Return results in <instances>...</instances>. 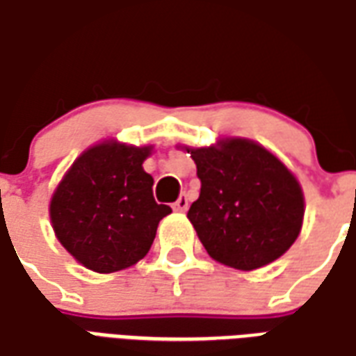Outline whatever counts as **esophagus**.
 I'll list each match as a JSON object with an SVG mask.
<instances>
[{
	"label": "esophagus",
	"instance_id": "34e87169",
	"mask_svg": "<svg viewBox=\"0 0 356 356\" xmlns=\"http://www.w3.org/2000/svg\"><path fill=\"white\" fill-rule=\"evenodd\" d=\"M173 209H175V211H186V209H188V196H186V194H181L179 200L173 204Z\"/></svg>",
	"mask_w": 356,
	"mask_h": 356
}]
</instances>
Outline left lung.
Here are the masks:
<instances>
[{
  "mask_svg": "<svg viewBox=\"0 0 356 356\" xmlns=\"http://www.w3.org/2000/svg\"><path fill=\"white\" fill-rule=\"evenodd\" d=\"M200 196L188 209L216 261L254 270L296 242L305 213L301 186L276 156L246 139L191 148Z\"/></svg>",
  "mask_w": 356,
  "mask_h": 356,
  "instance_id": "1",
  "label": "left lung"
}]
</instances>
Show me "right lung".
<instances>
[{
    "instance_id": "obj_1",
    "label": "right lung",
    "mask_w": 356,
    "mask_h": 356,
    "mask_svg": "<svg viewBox=\"0 0 356 356\" xmlns=\"http://www.w3.org/2000/svg\"><path fill=\"white\" fill-rule=\"evenodd\" d=\"M150 147L104 143L72 163L51 200L58 242L95 273H114L148 254L170 206L152 196L143 170Z\"/></svg>"
}]
</instances>
